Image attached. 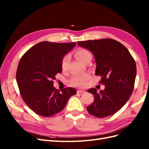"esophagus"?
<instances>
[{"mask_svg": "<svg viewBox=\"0 0 149 149\" xmlns=\"http://www.w3.org/2000/svg\"><path fill=\"white\" fill-rule=\"evenodd\" d=\"M77 93H84V91H83V90H78Z\"/></svg>", "mask_w": 149, "mask_h": 149, "instance_id": "1", "label": "esophagus"}]
</instances>
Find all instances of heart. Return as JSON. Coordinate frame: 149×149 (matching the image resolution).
Masks as SVG:
<instances>
[{"label":"heart","instance_id":"1","mask_svg":"<svg viewBox=\"0 0 149 149\" xmlns=\"http://www.w3.org/2000/svg\"><path fill=\"white\" fill-rule=\"evenodd\" d=\"M75 56L78 59L81 61L83 63H85L88 60L91 59L92 56L91 54L87 49L84 48H78L75 52ZM70 61V56L69 55L65 56L61 62V68L63 70H65L67 67L68 64ZM89 78L88 75L84 76H76L71 79V83L75 86L80 88L84 87L86 84V80Z\"/></svg>","mask_w":149,"mask_h":149}]
</instances>
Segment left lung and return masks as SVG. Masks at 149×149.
I'll list each match as a JSON object with an SVG mask.
<instances>
[{
  "label": "left lung",
  "mask_w": 149,
  "mask_h": 149,
  "mask_svg": "<svg viewBox=\"0 0 149 149\" xmlns=\"http://www.w3.org/2000/svg\"><path fill=\"white\" fill-rule=\"evenodd\" d=\"M94 55L96 63V75L101 76L100 83L105 89L97 92L89 89L94 97L87 107L90 114L97 118L113 115L123 107L132 93L137 68L135 60L123 44L111 38L78 42Z\"/></svg>",
  "instance_id": "obj_1"
}]
</instances>
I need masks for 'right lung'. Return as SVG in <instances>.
Instances as JSON below:
<instances>
[{
  "label": "right lung",
  "mask_w": 149,
  "mask_h": 149,
  "mask_svg": "<svg viewBox=\"0 0 149 149\" xmlns=\"http://www.w3.org/2000/svg\"><path fill=\"white\" fill-rule=\"evenodd\" d=\"M76 45L73 43L42 42L22 56L18 65L16 79L21 96L30 109L43 117L61 112L69 98L76 94L72 88L60 92L53 86L55 76L62 72L64 56Z\"/></svg>",
  "instance_id": "1"
}]
</instances>
